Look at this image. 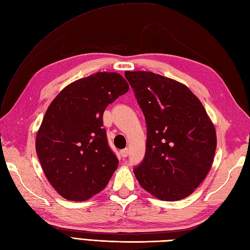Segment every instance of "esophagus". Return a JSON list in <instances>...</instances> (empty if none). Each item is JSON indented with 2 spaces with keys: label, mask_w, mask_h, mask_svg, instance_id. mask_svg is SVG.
<instances>
[{
  "label": "esophagus",
  "mask_w": 250,
  "mask_h": 250,
  "mask_svg": "<svg viewBox=\"0 0 250 250\" xmlns=\"http://www.w3.org/2000/svg\"><path fill=\"white\" fill-rule=\"evenodd\" d=\"M120 154H121V156H123V158H126L127 154H129V150H127V149L121 150V151H120Z\"/></svg>",
  "instance_id": "34e87169"
}]
</instances>
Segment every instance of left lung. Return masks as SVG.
Returning a JSON list of instances; mask_svg holds the SVG:
<instances>
[{"instance_id": "8db88e82", "label": "left lung", "mask_w": 250, "mask_h": 250, "mask_svg": "<svg viewBox=\"0 0 250 250\" xmlns=\"http://www.w3.org/2000/svg\"><path fill=\"white\" fill-rule=\"evenodd\" d=\"M147 125L144 161L134 168L141 187L165 201L187 198L210 171L216 131L188 86L148 71H125Z\"/></svg>"}]
</instances>
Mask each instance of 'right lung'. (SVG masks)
<instances>
[{
  "mask_svg": "<svg viewBox=\"0 0 250 250\" xmlns=\"http://www.w3.org/2000/svg\"><path fill=\"white\" fill-rule=\"evenodd\" d=\"M127 90L119 73L97 72L66 86L46 109L36 152L48 181L65 199L91 198L117 169L102 118L108 104Z\"/></svg>",
  "mask_w": 250,
  "mask_h": 250,
  "instance_id": "right-lung-1",
  "label": "right lung"
}]
</instances>
